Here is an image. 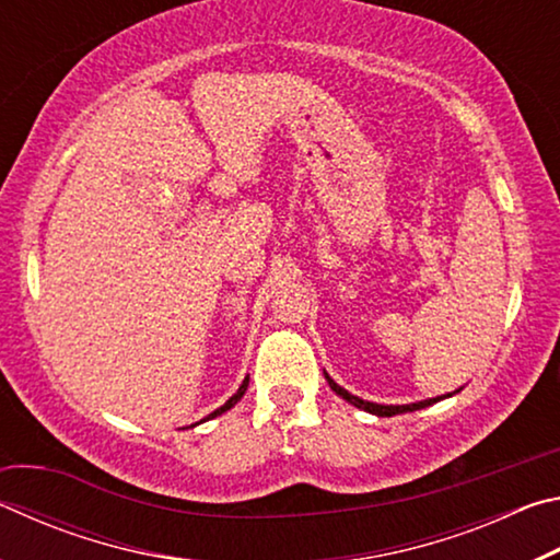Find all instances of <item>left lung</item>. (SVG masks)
<instances>
[{
	"label": "left lung",
	"mask_w": 560,
	"mask_h": 560,
	"mask_svg": "<svg viewBox=\"0 0 560 560\" xmlns=\"http://www.w3.org/2000/svg\"><path fill=\"white\" fill-rule=\"evenodd\" d=\"M324 375H326V381H328V385H330V390H334L336 395H340L343 397L346 402H350V405H355L358 410H365V412H371V415H377V417H393V415H402V412H415V410H422V407H430V405H434V402H440V400H444V397H452V395H457L459 390H454V393H447V395H438V397H428V400H420V402H410V405H377V402H371V400H363V397H358V395H353V393H348L346 387H340L334 377H330L326 371H324Z\"/></svg>",
	"instance_id": "left-lung-1"
}]
</instances>
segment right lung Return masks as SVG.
<instances>
[{
    "instance_id": "1",
    "label": "right lung",
    "mask_w": 560,
    "mask_h": 560,
    "mask_svg": "<svg viewBox=\"0 0 560 560\" xmlns=\"http://www.w3.org/2000/svg\"><path fill=\"white\" fill-rule=\"evenodd\" d=\"M246 387H249V375H246L244 377V381H242V385H240V390H236L232 397H230V400H226L222 407H217V410L214 412H210V415H207L205 417V420H200V422H207V420H212V417H217V415H222V412H226V410H232V407L236 405V402H240L242 400V397H244V393H246ZM200 422H195V424H189V428H197V424H200Z\"/></svg>"
}]
</instances>
